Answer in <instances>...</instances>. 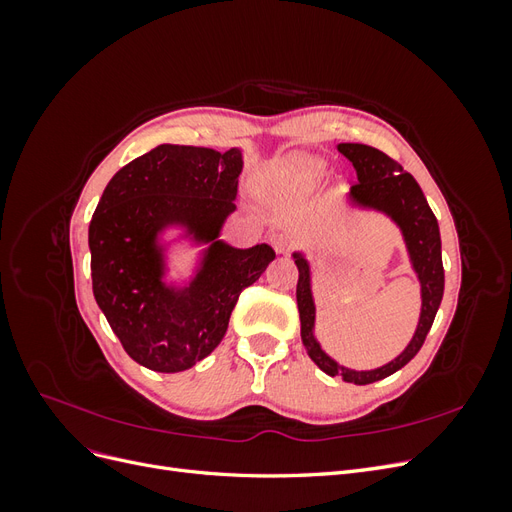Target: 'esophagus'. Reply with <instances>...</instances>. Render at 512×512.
Wrapping results in <instances>:
<instances>
[{
	"label": "esophagus",
	"mask_w": 512,
	"mask_h": 512,
	"mask_svg": "<svg viewBox=\"0 0 512 512\" xmlns=\"http://www.w3.org/2000/svg\"><path fill=\"white\" fill-rule=\"evenodd\" d=\"M271 245H273V250H275L277 254H286V252L290 250L292 239H290L288 235H284V232H277V235L271 237Z\"/></svg>",
	"instance_id": "34e87169"
}]
</instances>
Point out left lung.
Masks as SVG:
<instances>
[{
  "instance_id": "obj_1",
  "label": "left lung",
  "mask_w": 512,
  "mask_h": 512,
  "mask_svg": "<svg viewBox=\"0 0 512 512\" xmlns=\"http://www.w3.org/2000/svg\"><path fill=\"white\" fill-rule=\"evenodd\" d=\"M337 149L352 162L356 168V181L352 185V198L356 203L376 207L401 226L406 237L408 252L412 258L414 271L418 273L423 290V309L421 320H418V329L412 337L410 346L401 352L395 361L389 365L371 369V371H354L339 367L333 359L320 350L314 339V299L312 288H309V267L305 258L294 254V262L299 269V282H297V305H299V318H301V339L303 346L324 374L329 376H342L346 382L354 384H371L378 382L386 376L395 374L397 369L408 365L416 352L425 344V337L431 329L433 318L438 314V307L444 294V267H442V243H440V228L433 211L429 209L425 194L416 179L401 168L399 162L386 156L380 149L359 143H342Z\"/></svg>"
}]
</instances>
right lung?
Returning a JSON list of instances; mask_svg holds the SVG:
<instances>
[{"instance_id": "right-lung-1", "label": "right lung", "mask_w": 512, "mask_h": 512, "mask_svg": "<svg viewBox=\"0 0 512 512\" xmlns=\"http://www.w3.org/2000/svg\"><path fill=\"white\" fill-rule=\"evenodd\" d=\"M241 168L239 149L160 145L108 181L89 224L91 286L138 365L175 374L203 361L222 342L239 294L275 258L267 243L235 250L215 241L235 211ZM173 221L214 241L204 271L179 293L161 284L155 247L157 230Z\"/></svg>"}]
</instances>
